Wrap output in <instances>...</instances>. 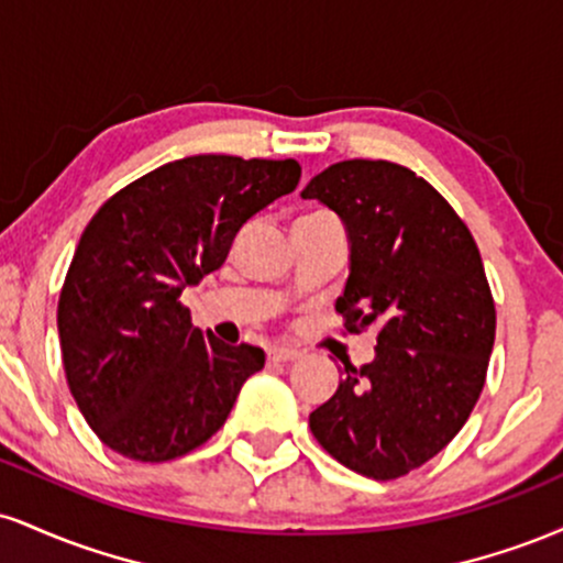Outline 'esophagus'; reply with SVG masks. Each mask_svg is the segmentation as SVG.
I'll return each instance as SVG.
<instances>
[{
    "label": "esophagus",
    "instance_id": "1",
    "mask_svg": "<svg viewBox=\"0 0 563 563\" xmlns=\"http://www.w3.org/2000/svg\"><path fill=\"white\" fill-rule=\"evenodd\" d=\"M301 357V352L290 346H273L269 349V363H296Z\"/></svg>",
    "mask_w": 563,
    "mask_h": 563
}]
</instances>
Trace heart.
Listing matches in <instances>:
<instances>
[{"mask_svg":"<svg viewBox=\"0 0 563 563\" xmlns=\"http://www.w3.org/2000/svg\"><path fill=\"white\" fill-rule=\"evenodd\" d=\"M320 214H325V211H314V214H307V217H320ZM303 219V217H301Z\"/></svg>","mask_w":563,"mask_h":563,"instance_id":"1","label":"heart"}]
</instances>
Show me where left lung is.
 <instances>
[{
  "mask_svg": "<svg viewBox=\"0 0 563 563\" xmlns=\"http://www.w3.org/2000/svg\"><path fill=\"white\" fill-rule=\"evenodd\" d=\"M301 198L344 219L352 264L335 312L346 333L376 328V360L309 416L341 466L389 482L452 442L487 380L495 301L474 235L416 172L352 158L320 172Z\"/></svg>",
  "mask_w": 563,
  "mask_h": 563,
  "instance_id": "1",
  "label": "left lung"
}]
</instances>
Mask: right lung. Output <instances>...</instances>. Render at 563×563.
I'll use <instances>...</instances> for the list:
<instances>
[{"label": "right lung", "instance_id": "obj_1", "mask_svg": "<svg viewBox=\"0 0 563 563\" xmlns=\"http://www.w3.org/2000/svg\"><path fill=\"white\" fill-rule=\"evenodd\" d=\"M299 177L294 158L190 156L121 187L89 219L57 331L68 389L106 448L164 463L222 429L264 352L200 333L179 296L222 267L238 230Z\"/></svg>", "mask_w": 563, "mask_h": 563}]
</instances>
